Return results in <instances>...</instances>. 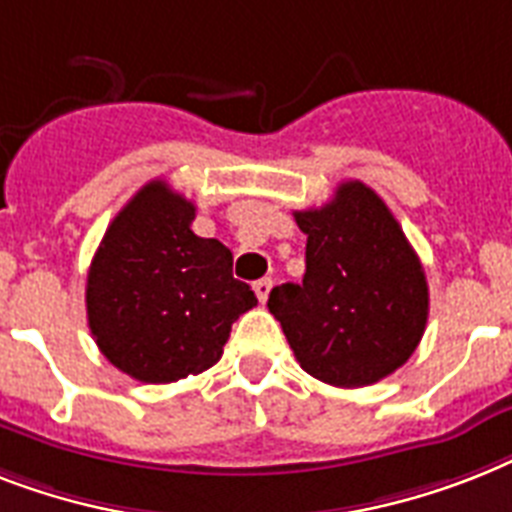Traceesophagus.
Returning a JSON list of instances; mask_svg holds the SVG:
<instances>
[{
  "label": "esophagus",
  "mask_w": 512,
  "mask_h": 512,
  "mask_svg": "<svg viewBox=\"0 0 512 512\" xmlns=\"http://www.w3.org/2000/svg\"><path fill=\"white\" fill-rule=\"evenodd\" d=\"M270 289H273V281H270V278H260V281H255V294H257V299L263 302V305L268 302Z\"/></svg>",
  "instance_id": "obj_1"
}]
</instances>
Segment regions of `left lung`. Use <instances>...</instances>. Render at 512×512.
<instances>
[{"mask_svg": "<svg viewBox=\"0 0 512 512\" xmlns=\"http://www.w3.org/2000/svg\"><path fill=\"white\" fill-rule=\"evenodd\" d=\"M307 236L302 284L268 297L297 363L323 384H376L407 363L429 321L423 265L371 186L344 181L318 210L294 213Z\"/></svg>", "mask_w": 512, "mask_h": 512, "instance_id": "1", "label": "left lung"}]
</instances>
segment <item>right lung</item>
Here are the masks:
<instances>
[{
    "label": "right lung",
    "mask_w": 512,
    "mask_h": 512,
    "mask_svg": "<svg viewBox=\"0 0 512 512\" xmlns=\"http://www.w3.org/2000/svg\"><path fill=\"white\" fill-rule=\"evenodd\" d=\"M197 207L165 181L136 191L86 278L94 342L118 371L170 384L213 368L231 323L257 305L231 273V249L191 231Z\"/></svg>",
    "instance_id": "1"
}]
</instances>
